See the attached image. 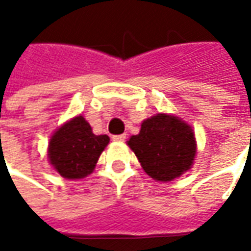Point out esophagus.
I'll use <instances>...</instances> for the list:
<instances>
[{
	"label": "esophagus",
	"mask_w": 251,
	"mask_h": 251,
	"mask_svg": "<svg viewBox=\"0 0 251 251\" xmlns=\"http://www.w3.org/2000/svg\"><path fill=\"white\" fill-rule=\"evenodd\" d=\"M113 140L118 142H124L126 140V134H118V136H113Z\"/></svg>",
	"instance_id": "34e87169"
}]
</instances>
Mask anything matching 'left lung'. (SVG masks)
<instances>
[{"instance_id": "8db88e82", "label": "left lung", "mask_w": 251, "mask_h": 251, "mask_svg": "<svg viewBox=\"0 0 251 251\" xmlns=\"http://www.w3.org/2000/svg\"><path fill=\"white\" fill-rule=\"evenodd\" d=\"M127 145L141 167L158 181H171L191 168L196 153L192 129L174 115L156 114L141 124Z\"/></svg>"}]
</instances>
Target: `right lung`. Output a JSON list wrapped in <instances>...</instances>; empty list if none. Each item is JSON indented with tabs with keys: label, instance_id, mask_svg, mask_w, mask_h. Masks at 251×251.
<instances>
[{
	"label": "right lung",
	"instance_id": "obj_1",
	"mask_svg": "<svg viewBox=\"0 0 251 251\" xmlns=\"http://www.w3.org/2000/svg\"><path fill=\"white\" fill-rule=\"evenodd\" d=\"M109 141L106 134L95 136L90 124L79 115L55 131L50 141L48 158L63 177L82 179L93 172Z\"/></svg>",
	"mask_w": 251,
	"mask_h": 251
}]
</instances>
